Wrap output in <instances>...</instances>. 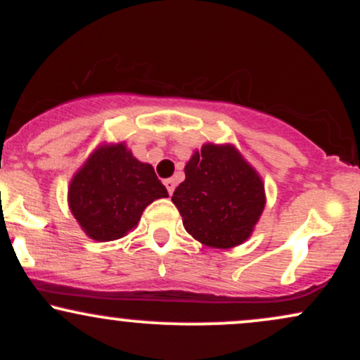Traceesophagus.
Instances as JSON below:
<instances>
[{
    "label": "esophagus",
    "instance_id": "34e87169",
    "mask_svg": "<svg viewBox=\"0 0 360 360\" xmlns=\"http://www.w3.org/2000/svg\"><path fill=\"white\" fill-rule=\"evenodd\" d=\"M164 184H166L169 194L174 193V189H176V181L174 179H166V181H164Z\"/></svg>",
    "mask_w": 360,
    "mask_h": 360
}]
</instances>
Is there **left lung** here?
Instances as JSON below:
<instances>
[{"label": "left lung", "instance_id": "left-lung-1", "mask_svg": "<svg viewBox=\"0 0 360 360\" xmlns=\"http://www.w3.org/2000/svg\"><path fill=\"white\" fill-rule=\"evenodd\" d=\"M186 179L176 188L186 232L214 249L240 245L250 237L266 196L264 184L233 146L206 143L184 167Z\"/></svg>", "mask_w": 360, "mask_h": 360}]
</instances>
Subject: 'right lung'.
Returning a JSON list of instances; mask_svg holds the SVG:
<instances>
[{
	"label": "right lung",
	"mask_w": 360,
	"mask_h": 360,
	"mask_svg": "<svg viewBox=\"0 0 360 360\" xmlns=\"http://www.w3.org/2000/svg\"><path fill=\"white\" fill-rule=\"evenodd\" d=\"M167 196L154 167L118 143L98 148L77 171L69 186V208L91 238L110 242L135 229L152 201Z\"/></svg>",
	"instance_id": "obj_1"
}]
</instances>
